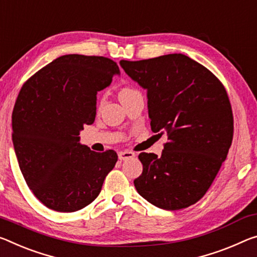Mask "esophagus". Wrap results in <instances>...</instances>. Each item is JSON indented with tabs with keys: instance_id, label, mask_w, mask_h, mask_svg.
I'll return each instance as SVG.
<instances>
[{
	"instance_id": "34e87169",
	"label": "esophagus",
	"mask_w": 257,
	"mask_h": 257,
	"mask_svg": "<svg viewBox=\"0 0 257 257\" xmlns=\"http://www.w3.org/2000/svg\"><path fill=\"white\" fill-rule=\"evenodd\" d=\"M135 158V153L130 152V151H121L119 152V159L122 160H128V159H133Z\"/></svg>"
}]
</instances>
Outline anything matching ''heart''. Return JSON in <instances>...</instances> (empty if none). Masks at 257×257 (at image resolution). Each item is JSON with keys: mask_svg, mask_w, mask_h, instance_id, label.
<instances>
[{"mask_svg": "<svg viewBox=\"0 0 257 257\" xmlns=\"http://www.w3.org/2000/svg\"><path fill=\"white\" fill-rule=\"evenodd\" d=\"M134 92H136V90H135V89H133V88H129V87L121 88L120 91H119V98L121 100L122 98H124V97H127V96H130Z\"/></svg>", "mask_w": 257, "mask_h": 257, "instance_id": "obj_1", "label": "heart"}]
</instances>
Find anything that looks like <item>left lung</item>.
Instances as JSON below:
<instances>
[{
  "label": "left lung",
  "mask_w": 257,
  "mask_h": 257,
  "mask_svg": "<svg viewBox=\"0 0 257 257\" xmlns=\"http://www.w3.org/2000/svg\"><path fill=\"white\" fill-rule=\"evenodd\" d=\"M120 66L146 90L151 129L167 134L161 156L141 153L143 173L134 181L156 207L177 210L206 194L233 137L229 97L205 66L182 54L128 62Z\"/></svg>",
  "instance_id": "left-lung-1"
}]
</instances>
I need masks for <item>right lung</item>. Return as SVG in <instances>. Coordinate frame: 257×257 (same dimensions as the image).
Instances as JSON below:
<instances>
[{"label": "right lung", "mask_w": 257, "mask_h": 257, "mask_svg": "<svg viewBox=\"0 0 257 257\" xmlns=\"http://www.w3.org/2000/svg\"><path fill=\"white\" fill-rule=\"evenodd\" d=\"M120 70L98 56L65 55L26 81L12 112V142L27 185L48 208L72 213L98 197L117 156L80 143L96 117L97 92Z\"/></svg>", "instance_id": "add662e5"}]
</instances>
